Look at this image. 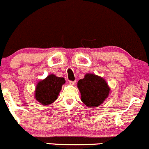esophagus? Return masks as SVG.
<instances>
[{
    "instance_id": "obj_1",
    "label": "esophagus",
    "mask_w": 149,
    "mask_h": 149,
    "mask_svg": "<svg viewBox=\"0 0 149 149\" xmlns=\"http://www.w3.org/2000/svg\"><path fill=\"white\" fill-rule=\"evenodd\" d=\"M69 84H70V85H72V86H73V85H75V84H76V81H69Z\"/></svg>"
}]
</instances>
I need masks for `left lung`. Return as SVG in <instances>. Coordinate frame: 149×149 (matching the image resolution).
<instances>
[{
  "label": "left lung",
  "instance_id": "obj_1",
  "mask_svg": "<svg viewBox=\"0 0 149 149\" xmlns=\"http://www.w3.org/2000/svg\"><path fill=\"white\" fill-rule=\"evenodd\" d=\"M81 100L89 108L98 107L104 102L111 92L106 80L93 73H86L77 84Z\"/></svg>",
  "mask_w": 149,
  "mask_h": 149
}]
</instances>
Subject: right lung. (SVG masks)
<instances>
[{"label":"right lung","instance_id":"obj_1","mask_svg":"<svg viewBox=\"0 0 149 149\" xmlns=\"http://www.w3.org/2000/svg\"><path fill=\"white\" fill-rule=\"evenodd\" d=\"M65 83L64 78L57 77L54 74L48 75L46 79L38 82L34 93L35 98L42 105L51 104L58 98Z\"/></svg>","mask_w":149,"mask_h":149}]
</instances>
